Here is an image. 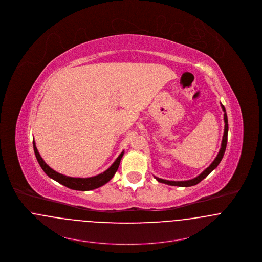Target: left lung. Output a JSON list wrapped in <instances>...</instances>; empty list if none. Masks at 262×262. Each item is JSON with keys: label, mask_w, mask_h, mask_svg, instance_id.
I'll return each mask as SVG.
<instances>
[{"label": "left lung", "mask_w": 262, "mask_h": 262, "mask_svg": "<svg viewBox=\"0 0 262 262\" xmlns=\"http://www.w3.org/2000/svg\"><path fill=\"white\" fill-rule=\"evenodd\" d=\"M221 108L224 112V123H225V126H224V134H223V138H222V142H221V148L216 156V158L214 159V161L209 165V167H207L200 175H198L197 177L191 179V180H186V181H169V180H165V179H161V178H158V177H155L156 180L158 182H161V183H165L168 185H172V186H180V187H189V186H193V185H196L198 184L200 181H202L206 176L209 175V173H211L213 170H214L216 167L218 166V164L220 163V161L222 160L223 158V155H224V152H225V149H226V145H227V134H228V120H227V115H226V111H225V108L224 106L221 104Z\"/></svg>", "instance_id": "left-lung-1"}]
</instances>
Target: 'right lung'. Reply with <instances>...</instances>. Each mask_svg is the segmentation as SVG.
Returning <instances> with one entry per match:
<instances>
[{
	"label": "right lung",
	"mask_w": 262,
	"mask_h": 262,
	"mask_svg": "<svg viewBox=\"0 0 262 262\" xmlns=\"http://www.w3.org/2000/svg\"><path fill=\"white\" fill-rule=\"evenodd\" d=\"M33 147H34L36 158H37L40 166L44 170V172L47 174L50 178L56 180L60 184L66 186L70 189L80 191L93 190V189L103 186L107 182H109L112 179V177L115 175L116 171L118 170L120 161H121V159L123 157V154H124V151H123L118 156V158L114 161V163L109 167L106 171H104L103 173H101L99 175H96L93 177H89V178H75V177H69V176L60 174V173L56 172L55 170H53L51 167L48 166L47 164L45 163V161L42 159L40 153L38 152V149L36 147L35 141H33Z\"/></svg>",
	"instance_id": "right-lung-1"
}]
</instances>
